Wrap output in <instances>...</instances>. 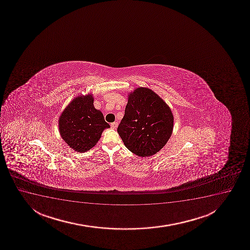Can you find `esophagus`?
Here are the masks:
<instances>
[{
	"label": "esophagus",
	"mask_w": 250,
	"mask_h": 250,
	"mask_svg": "<svg viewBox=\"0 0 250 250\" xmlns=\"http://www.w3.org/2000/svg\"><path fill=\"white\" fill-rule=\"evenodd\" d=\"M110 126H111L112 129H116L118 126V122H113L110 125Z\"/></svg>",
	"instance_id": "34e87169"
}]
</instances>
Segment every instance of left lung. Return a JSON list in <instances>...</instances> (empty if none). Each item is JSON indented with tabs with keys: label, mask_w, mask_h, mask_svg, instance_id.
I'll list each match as a JSON object with an SVG mask.
<instances>
[{
	"label": "left lung",
	"mask_w": 250,
	"mask_h": 250,
	"mask_svg": "<svg viewBox=\"0 0 250 250\" xmlns=\"http://www.w3.org/2000/svg\"><path fill=\"white\" fill-rule=\"evenodd\" d=\"M173 121L164 100L150 88L141 87L129 94L117 131L128 150L146 157L155 155L167 144Z\"/></svg>",
	"instance_id": "left-lung-1"
}]
</instances>
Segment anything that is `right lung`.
Instances as JSON below:
<instances>
[{
  "instance_id": "right-lung-1",
  "label": "right lung",
  "mask_w": 250,
  "mask_h": 250,
  "mask_svg": "<svg viewBox=\"0 0 250 250\" xmlns=\"http://www.w3.org/2000/svg\"><path fill=\"white\" fill-rule=\"evenodd\" d=\"M59 127L62 138L72 149L84 152L96 145L109 125L94 108L93 95L87 94L71 101L59 117Z\"/></svg>"
}]
</instances>
